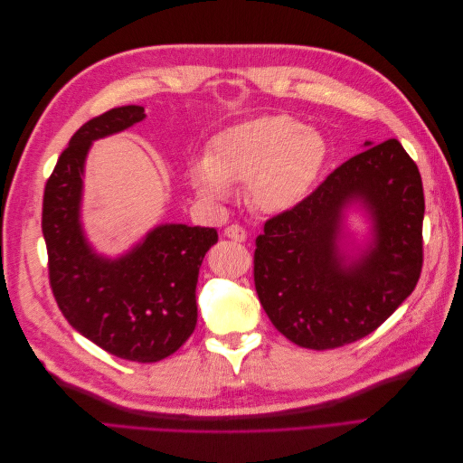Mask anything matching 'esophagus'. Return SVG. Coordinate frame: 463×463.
Listing matches in <instances>:
<instances>
[{"instance_id":"esophagus-1","label":"esophagus","mask_w":463,"mask_h":463,"mask_svg":"<svg viewBox=\"0 0 463 463\" xmlns=\"http://www.w3.org/2000/svg\"><path fill=\"white\" fill-rule=\"evenodd\" d=\"M223 235H226L228 240L240 241V243L247 240V232H245V228L240 226V223H232V226H228L226 230H223Z\"/></svg>"}]
</instances>
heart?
I'll return each mask as SVG.
<instances>
[{
    "instance_id": "obj_1",
    "label": "heart",
    "mask_w": 463,
    "mask_h": 463,
    "mask_svg": "<svg viewBox=\"0 0 463 463\" xmlns=\"http://www.w3.org/2000/svg\"><path fill=\"white\" fill-rule=\"evenodd\" d=\"M325 158L326 145L317 131L289 116H266L214 137L189 177L204 199L223 201L232 185L249 184L260 210L284 213L309 194Z\"/></svg>"
}]
</instances>
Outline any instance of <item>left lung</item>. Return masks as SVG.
Segmentation results:
<instances>
[{
  "label": "left lung",
  "instance_id": "8db88e82",
  "mask_svg": "<svg viewBox=\"0 0 463 463\" xmlns=\"http://www.w3.org/2000/svg\"><path fill=\"white\" fill-rule=\"evenodd\" d=\"M355 154L257 237L255 288L288 340L334 349L374 332L411 296L423 269V181L400 141ZM364 203L373 243L357 260L339 253L343 208Z\"/></svg>",
  "mask_w": 463,
  "mask_h": 463
}]
</instances>
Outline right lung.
I'll return each mask as SVG.
<instances>
[{
	"instance_id": "add662e5",
	"label": "right lung",
	"mask_w": 463,
	"mask_h": 463,
	"mask_svg": "<svg viewBox=\"0 0 463 463\" xmlns=\"http://www.w3.org/2000/svg\"><path fill=\"white\" fill-rule=\"evenodd\" d=\"M145 119L143 106H119L71 137L44 189L42 233L60 311L104 352L137 363L165 359L197 326V279L214 228L164 223L116 260L98 257L80 228L82 170L96 138Z\"/></svg>"
}]
</instances>
